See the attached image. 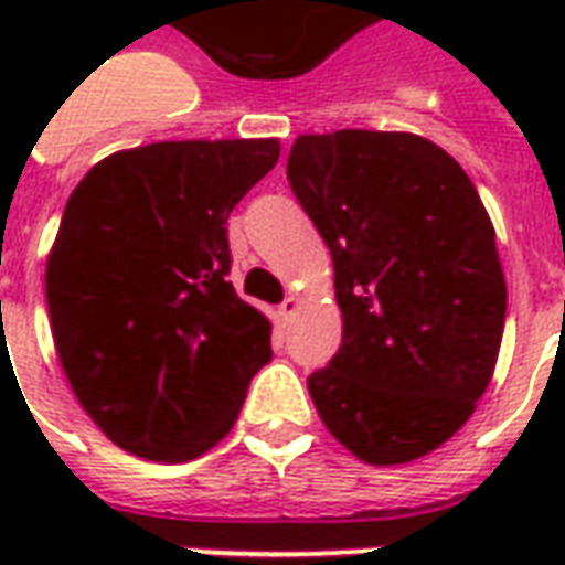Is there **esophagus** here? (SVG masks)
<instances>
[{
  "label": "esophagus",
  "mask_w": 565,
  "mask_h": 565,
  "mask_svg": "<svg viewBox=\"0 0 565 565\" xmlns=\"http://www.w3.org/2000/svg\"><path fill=\"white\" fill-rule=\"evenodd\" d=\"M296 311H299V299H296V296H287L281 306H278V315H281V320H290Z\"/></svg>",
  "instance_id": "esophagus-1"
}]
</instances>
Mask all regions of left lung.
<instances>
[{"label": "left lung", "instance_id": "1", "mask_svg": "<svg viewBox=\"0 0 565 565\" xmlns=\"http://www.w3.org/2000/svg\"><path fill=\"white\" fill-rule=\"evenodd\" d=\"M287 181L327 242L342 348L311 372L320 420L372 466L445 445L505 327L497 233L460 162L412 132L299 136Z\"/></svg>", "mask_w": 565, "mask_h": 565}]
</instances>
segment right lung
<instances>
[{
  "mask_svg": "<svg viewBox=\"0 0 565 565\" xmlns=\"http://www.w3.org/2000/svg\"><path fill=\"white\" fill-rule=\"evenodd\" d=\"M278 139L157 141L84 174L44 290L63 372L117 448L184 462L214 448L271 360V323L238 299L226 217Z\"/></svg>",
  "mask_w": 565,
  "mask_h": 565,
  "instance_id": "obj_1",
  "label": "right lung"
}]
</instances>
